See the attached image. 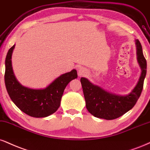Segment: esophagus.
<instances>
[{"label":"esophagus","instance_id":"obj_1","mask_svg":"<svg viewBox=\"0 0 150 150\" xmlns=\"http://www.w3.org/2000/svg\"><path fill=\"white\" fill-rule=\"evenodd\" d=\"M87 74V72L86 70L83 68H80L78 70V75L79 76H84Z\"/></svg>","mask_w":150,"mask_h":150}]
</instances>
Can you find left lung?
Masks as SVG:
<instances>
[{
    "label": "left lung",
    "mask_w": 150,
    "mask_h": 150,
    "mask_svg": "<svg viewBox=\"0 0 150 150\" xmlns=\"http://www.w3.org/2000/svg\"><path fill=\"white\" fill-rule=\"evenodd\" d=\"M136 44L138 61L142 73L136 87L129 95L123 96L112 94L93 84L84 77L80 79L86 109L94 117L107 120H115L132 109L138 101L142 91L147 73V61L138 40H136Z\"/></svg>",
    "instance_id": "8db88e82"
}]
</instances>
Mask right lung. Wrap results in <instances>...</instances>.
I'll return each instance as SVG.
<instances>
[{"label": "right lung", "instance_id": "add662e5", "mask_svg": "<svg viewBox=\"0 0 150 150\" xmlns=\"http://www.w3.org/2000/svg\"><path fill=\"white\" fill-rule=\"evenodd\" d=\"M14 45L8 50L5 59V83L11 100L18 108L33 117H45L54 113L60 106L66 86L77 78L76 70L63 74L44 89H33L21 85L17 80L12 67Z\"/></svg>", "mask_w": 150, "mask_h": 150}]
</instances>
